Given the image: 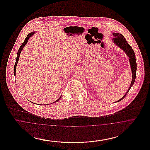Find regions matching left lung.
Returning a JSON list of instances; mask_svg holds the SVG:
<instances>
[{"instance_id": "obj_1", "label": "left lung", "mask_w": 150, "mask_h": 150, "mask_svg": "<svg viewBox=\"0 0 150 150\" xmlns=\"http://www.w3.org/2000/svg\"><path fill=\"white\" fill-rule=\"evenodd\" d=\"M112 35L115 37L113 39L114 43L120 47V48H121V49L127 53V54L128 55V56L129 58V61H130V67H131L132 72V80L131 82V84L129 86L128 90L127 91V93H125V94L122 97V98H121L120 100L117 101V102H119L125 97L127 93H128L129 90L130 89L131 87L134 83L136 77L137 63H136V55H135L134 52L132 49V47L127 42V40H126L125 38L124 37V36L119 34V33H113Z\"/></svg>"}]
</instances>
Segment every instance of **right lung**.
I'll return each mask as SVG.
<instances>
[{"label": "right lung", "mask_w": 150, "mask_h": 150, "mask_svg": "<svg viewBox=\"0 0 150 150\" xmlns=\"http://www.w3.org/2000/svg\"><path fill=\"white\" fill-rule=\"evenodd\" d=\"M34 34V33H33V32H32V33H30V34H29L26 37V38H25V40H24V42H23V43H22L21 44V45L20 46V48H19V50H18V52H17V58H16V63H15V64H14V76H15V75H16V66H17V63H18V59H19V57H20V53H21V52L22 50V49H23V48L24 47V46L26 45V44L28 42V40L29 39V38H30V37L31 36L33 35V34ZM61 98V97H59V99H58V100H56V101H55V102H54L53 103H54V102H57L58 100H59Z\"/></svg>", "instance_id": "1"}]
</instances>
